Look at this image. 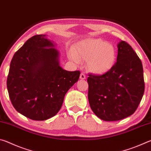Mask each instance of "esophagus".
<instances>
[{"mask_svg":"<svg viewBox=\"0 0 151 151\" xmlns=\"http://www.w3.org/2000/svg\"><path fill=\"white\" fill-rule=\"evenodd\" d=\"M80 78L82 79V80H84V79L86 78V75L84 73H81L80 75Z\"/></svg>","mask_w":151,"mask_h":151,"instance_id":"obj_1","label":"esophagus"}]
</instances>
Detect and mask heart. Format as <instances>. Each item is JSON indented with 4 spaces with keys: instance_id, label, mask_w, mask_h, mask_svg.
<instances>
[{
    "instance_id": "heart-1",
    "label": "heart",
    "mask_w": 151,
    "mask_h": 151,
    "mask_svg": "<svg viewBox=\"0 0 151 151\" xmlns=\"http://www.w3.org/2000/svg\"><path fill=\"white\" fill-rule=\"evenodd\" d=\"M69 57L78 63L81 60H88V65L94 73L106 72L114 65L116 51L112 45L101 39H90L79 42L75 53L71 52Z\"/></svg>"
}]
</instances>
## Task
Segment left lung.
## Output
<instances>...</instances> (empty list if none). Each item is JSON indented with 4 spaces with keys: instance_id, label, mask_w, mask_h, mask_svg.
<instances>
[{
    "instance_id": "left-lung-1",
    "label": "left lung",
    "mask_w": 151,
    "mask_h": 151,
    "mask_svg": "<svg viewBox=\"0 0 151 151\" xmlns=\"http://www.w3.org/2000/svg\"><path fill=\"white\" fill-rule=\"evenodd\" d=\"M116 62L103 75L88 74V99L94 113L105 121L132 115L145 91L141 60L125 41L118 45Z\"/></svg>"
}]
</instances>
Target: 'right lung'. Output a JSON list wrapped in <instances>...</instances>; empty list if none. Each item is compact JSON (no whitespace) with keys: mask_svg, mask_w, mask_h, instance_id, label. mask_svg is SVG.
<instances>
[{"mask_svg":"<svg viewBox=\"0 0 151 151\" xmlns=\"http://www.w3.org/2000/svg\"><path fill=\"white\" fill-rule=\"evenodd\" d=\"M45 37L33 36L14 53L6 82L14 108L35 121H45L57 114L66 93L81 74L60 67L59 52Z\"/></svg>","mask_w":151,"mask_h":151,"instance_id":"right-lung-1","label":"right lung"}]
</instances>
